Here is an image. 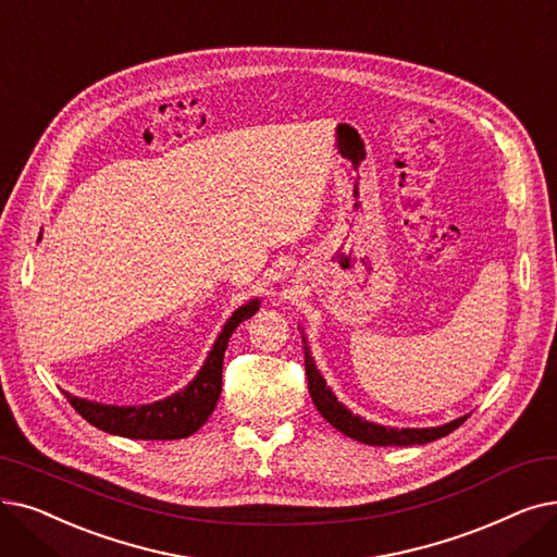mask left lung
Listing matches in <instances>:
<instances>
[{
    "mask_svg": "<svg viewBox=\"0 0 557 557\" xmlns=\"http://www.w3.org/2000/svg\"><path fill=\"white\" fill-rule=\"evenodd\" d=\"M305 350V371H307V384H309V394L313 405H317L319 412L323 414V419L334 425L338 432H344L346 437L369 444V446H414V444H428L434 440H442L446 434H450L455 428L462 425L469 417H462L457 421H450L446 425L440 428H423V430H414V428H384V425H375L369 423L364 419H359L357 414L348 412V409L334 398V394L325 386V380L321 377V373L313 367V359L309 355L307 344H302Z\"/></svg>",
    "mask_w": 557,
    "mask_h": 557,
    "instance_id": "8db88e82",
    "label": "left lung"
}]
</instances>
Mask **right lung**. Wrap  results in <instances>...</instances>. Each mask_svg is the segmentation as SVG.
<instances>
[{"instance_id":"1","label":"right lung","mask_w":557,"mask_h":557,"mask_svg":"<svg viewBox=\"0 0 557 557\" xmlns=\"http://www.w3.org/2000/svg\"><path fill=\"white\" fill-rule=\"evenodd\" d=\"M259 309V302L252 300L244 307H238L232 319L225 323L219 342L213 344L202 371L193 380L186 389L180 394L140 407H113L90 403L84 398H75L65 394L67 403L75 407V412L82 414L90 425L100 428L109 434H120L129 440H184L188 434L198 432L207 419L211 417L215 403H219L223 389V357L227 350V342L238 323L248 321Z\"/></svg>"}]
</instances>
